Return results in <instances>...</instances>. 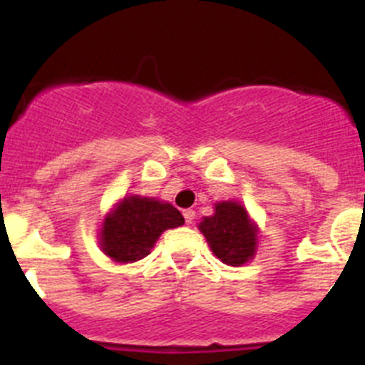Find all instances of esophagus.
I'll list each match as a JSON object with an SVG mask.
<instances>
[{
	"label": "esophagus",
	"mask_w": 365,
	"mask_h": 365,
	"mask_svg": "<svg viewBox=\"0 0 365 365\" xmlns=\"http://www.w3.org/2000/svg\"><path fill=\"white\" fill-rule=\"evenodd\" d=\"M183 217H185V222L187 224H192L194 222V217H196V212L194 210H183Z\"/></svg>",
	"instance_id": "obj_1"
}]
</instances>
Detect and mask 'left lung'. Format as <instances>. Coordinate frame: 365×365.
<instances>
[{
    "mask_svg": "<svg viewBox=\"0 0 365 365\" xmlns=\"http://www.w3.org/2000/svg\"><path fill=\"white\" fill-rule=\"evenodd\" d=\"M215 212L203 217L197 230L203 233L212 252L230 267H242L254 259L259 227L240 201H219Z\"/></svg>",
    "mask_w": 365,
    "mask_h": 365,
    "instance_id": "1",
    "label": "left lung"
}]
</instances>
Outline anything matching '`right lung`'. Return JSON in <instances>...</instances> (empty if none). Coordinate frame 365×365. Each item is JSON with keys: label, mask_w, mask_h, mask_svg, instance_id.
<instances>
[{"label": "right lung", "mask_w": 365, "mask_h": 365, "mask_svg": "<svg viewBox=\"0 0 365 365\" xmlns=\"http://www.w3.org/2000/svg\"><path fill=\"white\" fill-rule=\"evenodd\" d=\"M183 224L182 213L168 201L130 194L104 215L98 245L114 263H135L148 256L165 230Z\"/></svg>", "instance_id": "add662e5"}]
</instances>
